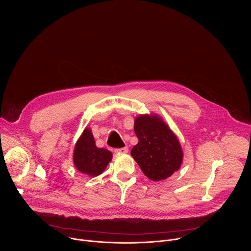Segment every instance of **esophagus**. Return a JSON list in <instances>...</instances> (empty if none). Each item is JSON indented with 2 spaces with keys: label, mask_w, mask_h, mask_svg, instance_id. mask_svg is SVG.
<instances>
[{
  "label": "esophagus",
  "mask_w": 251,
  "mask_h": 251,
  "mask_svg": "<svg viewBox=\"0 0 251 251\" xmlns=\"http://www.w3.org/2000/svg\"><path fill=\"white\" fill-rule=\"evenodd\" d=\"M128 151V149L126 147L125 148H120V149H116L115 150V152H118V153H126Z\"/></svg>",
  "instance_id": "esophagus-1"
}]
</instances>
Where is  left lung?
<instances>
[{
    "label": "left lung",
    "instance_id": "obj_1",
    "mask_svg": "<svg viewBox=\"0 0 251 251\" xmlns=\"http://www.w3.org/2000/svg\"><path fill=\"white\" fill-rule=\"evenodd\" d=\"M134 131L138 144L130 153L145 176L157 181L169 178L179 170L183 155L179 140L157 115L137 117Z\"/></svg>",
    "mask_w": 251,
    "mask_h": 251
}]
</instances>
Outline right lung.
I'll return each mask as SVG.
<instances>
[{
    "instance_id": "obj_1",
    "label": "right lung",
    "mask_w": 251,
    "mask_h": 251,
    "mask_svg": "<svg viewBox=\"0 0 251 251\" xmlns=\"http://www.w3.org/2000/svg\"><path fill=\"white\" fill-rule=\"evenodd\" d=\"M112 160V152L98 148L91 129L85 128L75 144L73 163L77 170L90 177L100 175Z\"/></svg>"
}]
</instances>
